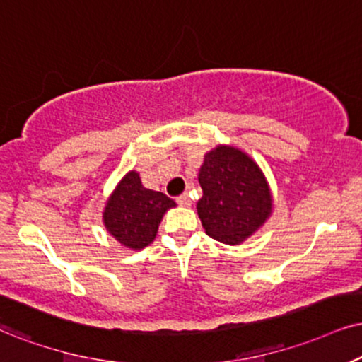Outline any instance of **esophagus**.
Segmentation results:
<instances>
[{
  "label": "esophagus",
  "mask_w": 362,
  "mask_h": 362,
  "mask_svg": "<svg viewBox=\"0 0 362 362\" xmlns=\"http://www.w3.org/2000/svg\"><path fill=\"white\" fill-rule=\"evenodd\" d=\"M177 204H178V205H182V207H189V205L192 204V200H190L189 194H182V195H178V197H177Z\"/></svg>",
  "instance_id": "esophagus-1"
}]
</instances>
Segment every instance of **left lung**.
Segmentation results:
<instances>
[{
	"label": "left lung",
	"mask_w": 362,
	"mask_h": 362,
	"mask_svg": "<svg viewBox=\"0 0 362 362\" xmlns=\"http://www.w3.org/2000/svg\"><path fill=\"white\" fill-rule=\"evenodd\" d=\"M202 199L197 212L205 234L228 245L252 235L272 212V195L262 170L239 148L218 145L199 172Z\"/></svg>",
	"instance_id": "obj_1"
}]
</instances>
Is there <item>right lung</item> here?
Returning <instances> with one entry per match:
<instances>
[{
  "mask_svg": "<svg viewBox=\"0 0 362 362\" xmlns=\"http://www.w3.org/2000/svg\"><path fill=\"white\" fill-rule=\"evenodd\" d=\"M175 202L162 192L145 189L135 170L128 172L110 195L103 212L107 230L128 249L140 250L157 235L160 221Z\"/></svg>",
  "mask_w": 362,
  "mask_h": 362,
  "instance_id": "obj_1",
  "label": "right lung"
}]
</instances>
